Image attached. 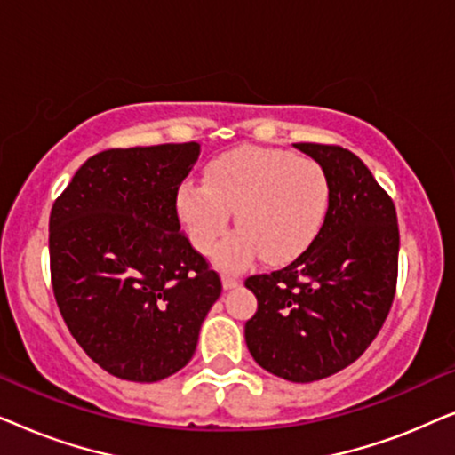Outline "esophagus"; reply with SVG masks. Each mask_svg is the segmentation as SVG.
Listing matches in <instances>:
<instances>
[{
	"label": "esophagus",
	"instance_id": "1",
	"mask_svg": "<svg viewBox=\"0 0 455 455\" xmlns=\"http://www.w3.org/2000/svg\"><path fill=\"white\" fill-rule=\"evenodd\" d=\"M221 283H223V290H232V288H238L240 279L235 275H229V273H223Z\"/></svg>",
	"mask_w": 455,
	"mask_h": 455
}]
</instances>
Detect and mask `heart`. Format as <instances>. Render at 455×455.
<instances>
[{"instance_id": "heart-1", "label": "heart", "mask_w": 455, "mask_h": 455, "mask_svg": "<svg viewBox=\"0 0 455 455\" xmlns=\"http://www.w3.org/2000/svg\"><path fill=\"white\" fill-rule=\"evenodd\" d=\"M331 182L319 161L296 157L283 148L238 147L207 167V184L186 180L176 209L192 246L215 251L235 211L238 234L215 252L226 269H238L254 257L267 265H288L319 240L325 228Z\"/></svg>"}]
</instances>
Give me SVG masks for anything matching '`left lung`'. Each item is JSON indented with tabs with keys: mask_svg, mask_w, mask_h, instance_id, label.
Listing matches in <instances>:
<instances>
[{
	"mask_svg": "<svg viewBox=\"0 0 455 455\" xmlns=\"http://www.w3.org/2000/svg\"><path fill=\"white\" fill-rule=\"evenodd\" d=\"M294 147L325 167L329 215L294 263L246 279L259 308L244 338L265 371L310 383L346 369L377 338L395 296L400 229L394 201L352 151Z\"/></svg>",
	"mask_w": 455,
	"mask_h": 455,
	"instance_id": "obj_1",
	"label": "left lung"
}]
</instances>
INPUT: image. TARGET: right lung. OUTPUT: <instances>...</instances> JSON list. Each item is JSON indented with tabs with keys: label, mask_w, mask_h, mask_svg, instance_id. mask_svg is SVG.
I'll use <instances>...</instances> for the list:
<instances>
[{
	"label": "right lung",
	"mask_w": 455,
	"mask_h": 455,
	"mask_svg": "<svg viewBox=\"0 0 455 455\" xmlns=\"http://www.w3.org/2000/svg\"><path fill=\"white\" fill-rule=\"evenodd\" d=\"M198 142L92 155L55 198L49 259L55 302L109 375L155 383L184 369L221 279L180 232L176 195Z\"/></svg>",
	"instance_id": "1"
}]
</instances>
